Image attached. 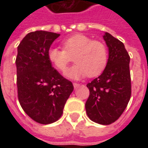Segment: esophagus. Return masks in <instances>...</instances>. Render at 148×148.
I'll use <instances>...</instances> for the list:
<instances>
[{"mask_svg": "<svg viewBox=\"0 0 148 148\" xmlns=\"http://www.w3.org/2000/svg\"><path fill=\"white\" fill-rule=\"evenodd\" d=\"M73 85H74V89H77V88H78V87L80 86V84L76 83V82H74V83H73Z\"/></svg>", "mask_w": 148, "mask_h": 148, "instance_id": "34e87169", "label": "esophagus"}]
</instances>
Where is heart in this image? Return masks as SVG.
<instances>
[{
  "label": "heart",
  "instance_id": "obj_1",
  "mask_svg": "<svg viewBox=\"0 0 148 148\" xmlns=\"http://www.w3.org/2000/svg\"><path fill=\"white\" fill-rule=\"evenodd\" d=\"M62 49L51 47L47 57L51 64L59 71L66 68L74 57L75 64L69 68L66 75L78 79L88 76L96 77L103 72L108 63V51L103 42L83 34H75L62 41Z\"/></svg>",
  "mask_w": 148,
  "mask_h": 148
}]
</instances>
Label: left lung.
Here are the masks:
<instances>
[{
	"label": "left lung",
	"mask_w": 148,
	"mask_h": 148,
	"mask_svg": "<svg viewBox=\"0 0 148 148\" xmlns=\"http://www.w3.org/2000/svg\"><path fill=\"white\" fill-rule=\"evenodd\" d=\"M103 38L109 48L108 63L102 74L86 85L90 96L86 110L91 121L108 125L121 116L130 100V57L119 39L108 32Z\"/></svg>",
	"instance_id": "left-lung-1"
}]
</instances>
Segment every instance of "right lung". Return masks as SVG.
Returning a JSON list of instances; mask_svg holds the SVG:
<instances>
[{
	"label": "right lung",
	"mask_w": 148,
	"mask_h": 148,
	"mask_svg": "<svg viewBox=\"0 0 148 148\" xmlns=\"http://www.w3.org/2000/svg\"><path fill=\"white\" fill-rule=\"evenodd\" d=\"M60 35L45 31L30 32L17 47L18 99L26 114L37 123L51 124L61 117L65 104L74 90L51 66L47 52Z\"/></svg>",
	"instance_id": "right-lung-1"
}]
</instances>
